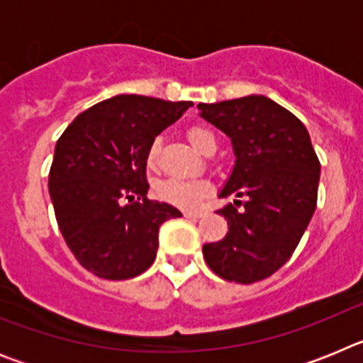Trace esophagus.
<instances>
[{"label": "esophagus", "mask_w": 363, "mask_h": 363, "mask_svg": "<svg viewBox=\"0 0 363 363\" xmlns=\"http://www.w3.org/2000/svg\"><path fill=\"white\" fill-rule=\"evenodd\" d=\"M184 216L185 218H201V216H205V213L203 211H185Z\"/></svg>", "instance_id": "obj_1"}]
</instances>
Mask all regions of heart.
<instances>
[{
  "mask_svg": "<svg viewBox=\"0 0 363 363\" xmlns=\"http://www.w3.org/2000/svg\"><path fill=\"white\" fill-rule=\"evenodd\" d=\"M187 140L198 152L205 154L209 149H216V140H214L213 133L203 127H189L187 129ZM160 158V140H154L149 145L145 152V163L149 169H156L158 167ZM156 194L160 200L167 201V203L182 207V209H194L209 194V184L200 182V179H191V182H184V179H165L156 187Z\"/></svg>",
  "mask_w": 363,
  "mask_h": 363,
  "instance_id": "heart-1",
  "label": "heart"
}]
</instances>
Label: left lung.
<instances>
[{
    "label": "left lung",
    "mask_w": 363,
    "mask_h": 363,
    "mask_svg": "<svg viewBox=\"0 0 363 363\" xmlns=\"http://www.w3.org/2000/svg\"><path fill=\"white\" fill-rule=\"evenodd\" d=\"M198 107L230 138L236 154L220 198H240L218 211L229 233L205 243L203 258L227 281L265 280L293 256L313 218L320 160L306 125L265 96Z\"/></svg>",
    "instance_id": "1"
}]
</instances>
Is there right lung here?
Masks as SVG:
<instances>
[{
    "mask_svg": "<svg viewBox=\"0 0 363 363\" xmlns=\"http://www.w3.org/2000/svg\"><path fill=\"white\" fill-rule=\"evenodd\" d=\"M192 101L120 94L86 108L54 149L49 192L57 227L92 274L129 280L152 265L176 207L147 198L145 152Z\"/></svg>",
    "mask_w": 363,
    "mask_h": 363,
    "instance_id": "right-lung-1",
    "label": "right lung"
}]
</instances>
